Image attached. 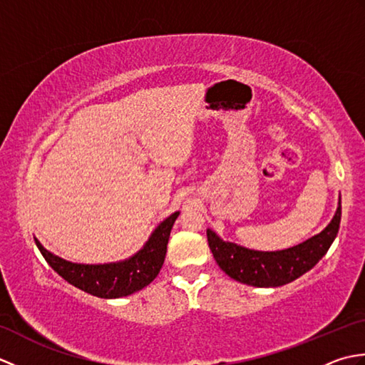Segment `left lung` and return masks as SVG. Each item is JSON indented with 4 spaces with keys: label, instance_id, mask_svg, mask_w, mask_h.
Wrapping results in <instances>:
<instances>
[{
    "label": "left lung",
    "instance_id": "obj_1",
    "mask_svg": "<svg viewBox=\"0 0 365 365\" xmlns=\"http://www.w3.org/2000/svg\"><path fill=\"white\" fill-rule=\"evenodd\" d=\"M342 207L320 234L282 251H254L224 242L212 229H207L208 246L220 268L235 281L252 287H281L312 269L328 252L340 226Z\"/></svg>",
    "mask_w": 365,
    "mask_h": 365
}]
</instances>
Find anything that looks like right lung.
Here are the masks:
<instances>
[{"label":"right lung","mask_w":365,"mask_h":365,"mask_svg":"<svg viewBox=\"0 0 365 365\" xmlns=\"http://www.w3.org/2000/svg\"><path fill=\"white\" fill-rule=\"evenodd\" d=\"M178 215L180 212H175L161 221L147 243L130 259L103 265H84L64 260L46 251L37 238L34 240L43 259L68 284L98 298H122L144 289L158 276L166 257L170 229Z\"/></svg>","instance_id":"1"}]
</instances>
